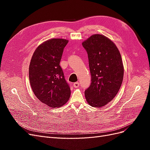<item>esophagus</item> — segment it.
<instances>
[{"mask_svg":"<svg viewBox=\"0 0 150 150\" xmlns=\"http://www.w3.org/2000/svg\"><path fill=\"white\" fill-rule=\"evenodd\" d=\"M73 86L74 88H78L79 86V82H76L73 84Z\"/></svg>","mask_w":150,"mask_h":150,"instance_id":"1","label":"esophagus"}]
</instances>
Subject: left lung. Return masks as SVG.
<instances>
[{
  "instance_id": "1",
  "label": "left lung",
  "mask_w": 150,
  "mask_h": 150,
  "mask_svg": "<svg viewBox=\"0 0 150 150\" xmlns=\"http://www.w3.org/2000/svg\"><path fill=\"white\" fill-rule=\"evenodd\" d=\"M88 53L91 83L86 89V101L100 108L112 101L123 79L124 67L118 49L110 39L94 34L83 43Z\"/></svg>"
}]
</instances>
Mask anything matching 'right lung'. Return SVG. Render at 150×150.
<instances>
[{"label": "right lung", "mask_w": 150, "mask_h": 150, "mask_svg": "<svg viewBox=\"0 0 150 150\" xmlns=\"http://www.w3.org/2000/svg\"><path fill=\"white\" fill-rule=\"evenodd\" d=\"M68 40L51 39L35 50L30 60L29 77L32 89L39 100L52 108L61 107L69 100V85L59 63Z\"/></svg>", "instance_id": "obj_1"}]
</instances>
